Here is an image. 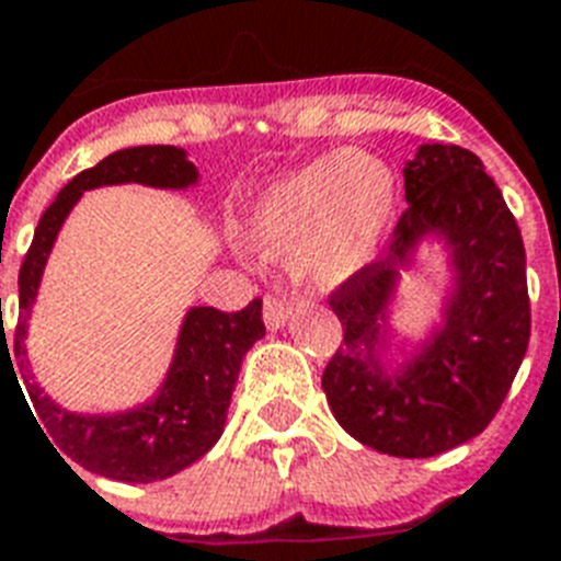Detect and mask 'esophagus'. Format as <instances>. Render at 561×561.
I'll list each match as a JSON object with an SVG mask.
<instances>
[{
    "label": "esophagus",
    "mask_w": 561,
    "mask_h": 561,
    "mask_svg": "<svg viewBox=\"0 0 561 561\" xmlns=\"http://www.w3.org/2000/svg\"><path fill=\"white\" fill-rule=\"evenodd\" d=\"M290 319V305L288 299L282 294H276V290H267L265 294V324L271 328V331H276V328H282V324L288 322Z\"/></svg>",
    "instance_id": "obj_1"
}]
</instances>
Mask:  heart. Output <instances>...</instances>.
<instances>
[{"mask_svg":"<svg viewBox=\"0 0 561 561\" xmlns=\"http://www.w3.org/2000/svg\"><path fill=\"white\" fill-rule=\"evenodd\" d=\"M393 210V182L365 153H331L273 182L248 219L259 253L294 259L299 279L339 288L374 259Z\"/></svg>","mask_w":561,"mask_h":561,"instance_id":"obj_1","label":"heart"}]
</instances>
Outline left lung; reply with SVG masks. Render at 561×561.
Listing matches in <instances>:
<instances>
[{"mask_svg": "<svg viewBox=\"0 0 561 561\" xmlns=\"http://www.w3.org/2000/svg\"><path fill=\"white\" fill-rule=\"evenodd\" d=\"M408 208L385 256L328 294L342 345L322 390L339 425L368 448L425 459L491 425L530 342L525 244L482 159L459 145H422L404 164ZM436 229L455 248L457 296L449 324L397 380L383 376V305L396 267L419 236Z\"/></svg>", "mask_w": 561, "mask_h": 561, "instance_id": "left-lung-1", "label": "left lung"}]
</instances>
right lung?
I'll return each instance as SVG.
<instances>
[{
	"label": "right lung",
	"instance_id": "obj_1",
	"mask_svg": "<svg viewBox=\"0 0 561 561\" xmlns=\"http://www.w3.org/2000/svg\"><path fill=\"white\" fill-rule=\"evenodd\" d=\"M196 176L199 173L187 162L182 148L139 145V148L116 150L70 179L68 185L56 193L50 208L42 214L25 262L19 267V319L13 331V353L25 356L27 310L36 299L42 267L65 216L77 205L82 191L99 185H119V182L187 187L196 182ZM262 336H265L262 299H253L233 313L216 308H193L179 333V347L168 382L162 385L153 402L122 416H77L50 402L39 385H27V397L37 411L36 417L41 419L36 425L45 439L51 436L48 445L50 448L57 445L56 454L70 456L73 462L99 477L119 479V482L168 479L208 454L216 439L222 436L242 356ZM2 351H8V342H2Z\"/></svg>",
	"mask_w": 561,
	"mask_h": 561
}]
</instances>
